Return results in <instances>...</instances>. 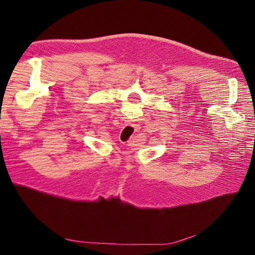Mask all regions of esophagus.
<instances>
[{
	"label": "esophagus",
	"mask_w": 255,
	"mask_h": 255,
	"mask_svg": "<svg viewBox=\"0 0 255 255\" xmlns=\"http://www.w3.org/2000/svg\"><path fill=\"white\" fill-rule=\"evenodd\" d=\"M126 122H127V125H128V126H134V123H133L132 120H127Z\"/></svg>",
	"instance_id": "34e87169"
}]
</instances>
